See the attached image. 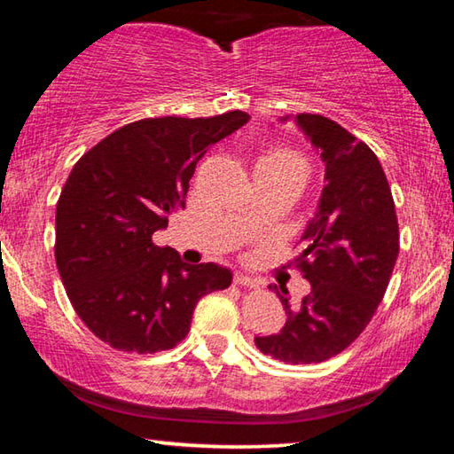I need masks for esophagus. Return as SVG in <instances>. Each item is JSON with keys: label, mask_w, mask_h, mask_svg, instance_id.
I'll use <instances>...</instances> for the list:
<instances>
[{"label": "esophagus", "mask_w": 454, "mask_h": 454, "mask_svg": "<svg viewBox=\"0 0 454 454\" xmlns=\"http://www.w3.org/2000/svg\"><path fill=\"white\" fill-rule=\"evenodd\" d=\"M234 282L238 284V286H246V288H256L260 284L256 278H252V276L242 274V272H236Z\"/></svg>", "instance_id": "esophagus-1"}]
</instances>
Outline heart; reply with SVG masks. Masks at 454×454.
Instances as JSON below:
<instances>
[{
    "label": "heart",
    "instance_id": "obj_1",
    "mask_svg": "<svg viewBox=\"0 0 454 454\" xmlns=\"http://www.w3.org/2000/svg\"><path fill=\"white\" fill-rule=\"evenodd\" d=\"M262 166H274V168H284V170H294L306 178V160L301 153L286 150V148H272L268 150L260 162Z\"/></svg>",
    "mask_w": 454,
    "mask_h": 454
}]
</instances>
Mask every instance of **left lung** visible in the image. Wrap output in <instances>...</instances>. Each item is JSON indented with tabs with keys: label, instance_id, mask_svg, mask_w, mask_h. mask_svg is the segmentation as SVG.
Here are the masks:
<instances>
[{
	"label": "left lung",
	"instance_id": "left-lung-1",
	"mask_svg": "<svg viewBox=\"0 0 454 454\" xmlns=\"http://www.w3.org/2000/svg\"><path fill=\"white\" fill-rule=\"evenodd\" d=\"M290 120L325 162L326 186L296 258L310 294L292 306L286 288L270 286L288 318L254 342L282 363L312 364L342 352L374 317L398 256V222L387 176L364 142L318 114L280 118Z\"/></svg>",
	"mask_w": 454,
	"mask_h": 454
}]
</instances>
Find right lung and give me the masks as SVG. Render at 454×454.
<instances>
[{
  "instance_id": "right-lung-1",
  "label": "right lung",
  "mask_w": 454,
  "mask_h": 454,
  "mask_svg": "<svg viewBox=\"0 0 454 454\" xmlns=\"http://www.w3.org/2000/svg\"><path fill=\"white\" fill-rule=\"evenodd\" d=\"M248 120L240 110L137 120L74 166L56 208V264L99 340L137 355L170 350L190 333L200 298L230 286L228 268L182 262L152 234L184 210L200 158Z\"/></svg>"
}]
</instances>
